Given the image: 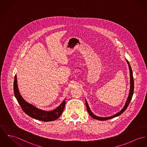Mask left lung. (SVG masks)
<instances>
[{"label": "left lung", "instance_id": "obj_1", "mask_svg": "<svg viewBox=\"0 0 147 147\" xmlns=\"http://www.w3.org/2000/svg\"><path fill=\"white\" fill-rule=\"evenodd\" d=\"M128 66H129V71H130V90H129V94H128V97L126 100L125 103L124 107H123V109L117 113H115L113 115L111 116H108V117H100V116H98L96 115H94V113H93L91 110H90V106L87 103V100L85 99V102H86V107H87V110L88 113L90 114V116L93 118L94 119L96 120H100V121H104V120H109L111 119L114 118L115 117L119 116V115H120L121 113H123L125 111V110L126 109V108L127 107L130 102L131 101V100L132 98L133 95V93H134V79H133V71H132V69L131 68V66L130 65L129 62L125 59Z\"/></svg>", "mask_w": 147, "mask_h": 147}]
</instances>
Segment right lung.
I'll return each mask as SVG.
<instances>
[{
	"label": "right lung",
	"mask_w": 147,
	"mask_h": 147,
	"mask_svg": "<svg viewBox=\"0 0 147 147\" xmlns=\"http://www.w3.org/2000/svg\"><path fill=\"white\" fill-rule=\"evenodd\" d=\"M13 86L14 96L17 101L21 106L23 111L31 117L34 118L36 120L48 122L56 120L63 113L65 105L66 98L55 109L51 111H47L37 108L34 105L29 103L23 98L18 90L16 74L14 77Z\"/></svg>",
	"instance_id": "obj_1"
}]
</instances>
